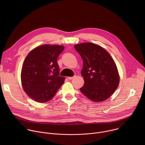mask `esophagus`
<instances>
[{"instance_id":"obj_1","label":"esophagus","mask_w":145,"mask_h":145,"mask_svg":"<svg viewBox=\"0 0 145 145\" xmlns=\"http://www.w3.org/2000/svg\"><path fill=\"white\" fill-rule=\"evenodd\" d=\"M76 76H73V77H68V78L69 80H72V79H73L74 78H75Z\"/></svg>"}]
</instances>
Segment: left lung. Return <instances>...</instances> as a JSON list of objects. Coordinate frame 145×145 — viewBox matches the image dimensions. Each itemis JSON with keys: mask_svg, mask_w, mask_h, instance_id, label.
Listing matches in <instances>:
<instances>
[{"mask_svg": "<svg viewBox=\"0 0 145 145\" xmlns=\"http://www.w3.org/2000/svg\"><path fill=\"white\" fill-rule=\"evenodd\" d=\"M74 47L83 61L81 74L85 82L81 92L93 101L107 100L119 83L115 61L105 49L95 44L85 42Z\"/></svg>", "mask_w": 145, "mask_h": 145, "instance_id": "1", "label": "left lung"}]
</instances>
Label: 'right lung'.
Masks as SVG:
<instances>
[{
  "label": "right lung",
  "instance_id": "1",
  "mask_svg": "<svg viewBox=\"0 0 145 145\" xmlns=\"http://www.w3.org/2000/svg\"><path fill=\"white\" fill-rule=\"evenodd\" d=\"M64 49L61 45H44L32 50L26 56L21 71L25 92L33 100L45 103L51 100L64 84L59 75L57 58Z\"/></svg>",
  "mask_w": 145,
  "mask_h": 145
}]
</instances>
